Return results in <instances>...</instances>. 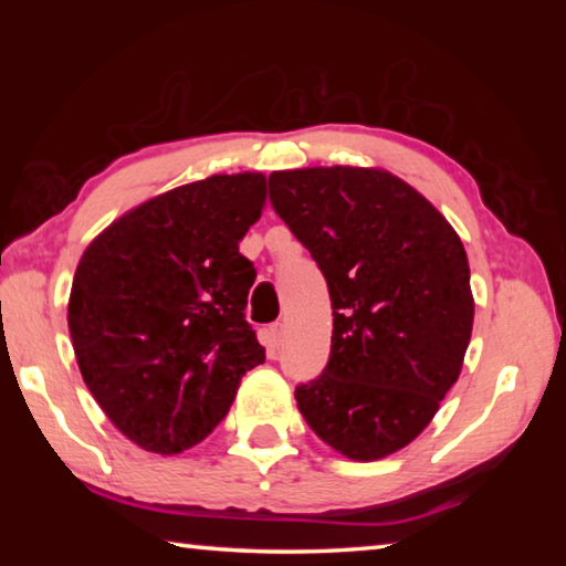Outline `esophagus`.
Returning a JSON list of instances; mask_svg holds the SVG:
<instances>
[{"label": "esophagus", "mask_w": 566, "mask_h": 566, "mask_svg": "<svg viewBox=\"0 0 566 566\" xmlns=\"http://www.w3.org/2000/svg\"><path fill=\"white\" fill-rule=\"evenodd\" d=\"M266 334H270V347L276 349L282 344V337H284V324L282 322L270 324V329H266Z\"/></svg>", "instance_id": "1"}]
</instances>
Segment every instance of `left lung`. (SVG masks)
Here are the masks:
<instances>
[{"label":"left lung","instance_id":"obj_1","mask_svg":"<svg viewBox=\"0 0 566 566\" xmlns=\"http://www.w3.org/2000/svg\"><path fill=\"white\" fill-rule=\"evenodd\" d=\"M270 202L310 249L332 300V352L294 389L306 424L357 462L407 447L462 371L474 300L462 239L381 169L272 171Z\"/></svg>","mask_w":566,"mask_h":566}]
</instances>
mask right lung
<instances>
[{
    "label": "right lung",
    "mask_w": 566,
    "mask_h": 566,
    "mask_svg": "<svg viewBox=\"0 0 566 566\" xmlns=\"http://www.w3.org/2000/svg\"><path fill=\"white\" fill-rule=\"evenodd\" d=\"M264 197L256 171L191 181L119 217L82 254L66 314L76 364L147 452L202 442L264 361L244 317L256 272L239 254Z\"/></svg>",
    "instance_id": "add662e5"
}]
</instances>
